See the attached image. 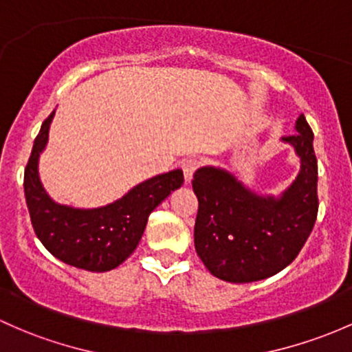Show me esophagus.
Masks as SVG:
<instances>
[{
	"mask_svg": "<svg viewBox=\"0 0 352 352\" xmlns=\"http://www.w3.org/2000/svg\"><path fill=\"white\" fill-rule=\"evenodd\" d=\"M201 162L197 158H187V160L182 162V170H184V175H186V182H190L192 175H194L195 170L199 168Z\"/></svg>",
	"mask_w": 352,
	"mask_h": 352,
	"instance_id": "34e87169",
	"label": "esophagus"
}]
</instances>
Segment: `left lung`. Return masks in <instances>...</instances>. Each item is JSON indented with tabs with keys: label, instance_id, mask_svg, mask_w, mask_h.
<instances>
[{
	"label": "left lung",
	"instance_id": "8db88e82",
	"mask_svg": "<svg viewBox=\"0 0 352 352\" xmlns=\"http://www.w3.org/2000/svg\"><path fill=\"white\" fill-rule=\"evenodd\" d=\"M285 136L300 157V173L280 195H258L228 170L202 166L192 187L199 201L195 251L206 268L231 283H250L282 272L312 232L319 210L314 133L305 116Z\"/></svg>",
	"mask_w": 352,
	"mask_h": 352
}]
</instances>
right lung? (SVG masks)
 <instances>
[{"mask_svg":"<svg viewBox=\"0 0 352 352\" xmlns=\"http://www.w3.org/2000/svg\"><path fill=\"white\" fill-rule=\"evenodd\" d=\"M55 111L43 121L25 168V197L32 226L43 246L64 263L87 272H109L136 250L148 216L184 184L182 170L151 177L120 201L98 209L60 206L47 195L38 177V157L49 142Z\"/></svg>","mask_w":352,"mask_h":352,"instance_id":"1","label":"right lung"}]
</instances>
